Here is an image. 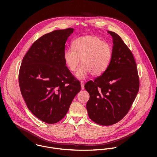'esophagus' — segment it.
I'll return each instance as SVG.
<instances>
[{
	"mask_svg": "<svg viewBox=\"0 0 157 157\" xmlns=\"http://www.w3.org/2000/svg\"><path fill=\"white\" fill-rule=\"evenodd\" d=\"M80 85H81V88L82 90H84L85 89V84L83 82H80Z\"/></svg>",
	"mask_w": 157,
	"mask_h": 157,
	"instance_id": "obj_1",
	"label": "esophagus"
}]
</instances>
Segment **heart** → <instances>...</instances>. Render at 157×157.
<instances>
[{
  "instance_id": "b5f03b06",
  "label": "heart",
  "mask_w": 157,
  "mask_h": 157,
  "mask_svg": "<svg viewBox=\"0 0 157 157\" xmlns=\"http://www.w3.org/2000/svg\"><path fill=\"white\" fill-rule=\"evenodd\" d=\"M72 45V48L64 51L63 59L72 72L77 70L81 60L82 65L75 74L77 78L84 79L90 73L94 76L100 75L107 69L112 57V49L100 37H80L75 39Z\"/></svg>"
}]
</instances>
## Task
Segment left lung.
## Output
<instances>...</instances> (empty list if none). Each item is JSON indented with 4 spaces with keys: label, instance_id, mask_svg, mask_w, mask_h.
Wrapping results in <instances>:
<instances>
[{
    "label": "left lung",
    "instance_id": "8db88e82",
    "mask_svg": "<svg viewBox=\"0 0 157 157\" xmlns=\"http://www.w3.org/2000/svg\"><path fill=\"white\" fill-rule=\"evenodd\" d=\"M113 41L112 57L102 75L88 82L90 94L86 109L95 123L109 126L120 121L129 111L139 90V78L132 52L116 33L108 31Z\"/></svg>",
    "mask_w": 157,
    "mask_h": 157
}]
</instances>
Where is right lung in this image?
I'll return each instance as SVG.
<instances>
[{"label":"right lung","mask_w":157,"mask_h":157,"mask_svg":"<svg viewBox=\"0 0 157 157\" xmlns=\"http://www.w3.org/2000/svg\"><path fill=\"white\" fill-rule=\"evenodd\" d=\"M73 28L55 30L37 40L23 59L19 83L29 110L37 118L54 124L66 115L80 82L63 59L65 43Z\"/></svg>","instance_id":"right-lung-1"}]
</instances>
